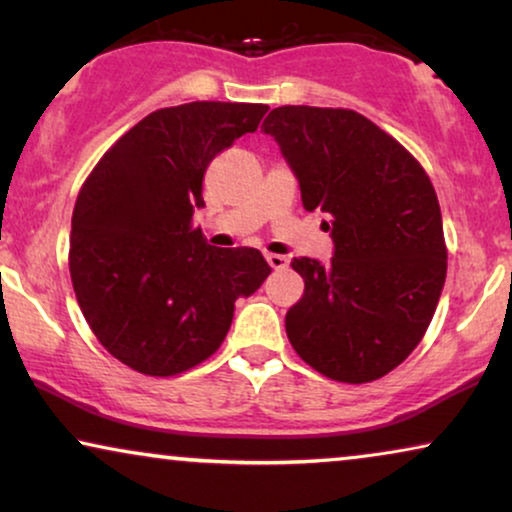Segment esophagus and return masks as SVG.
<instances>
[{"label":"esophagus","mask_w":512,"mask_h":512,"mask_svg":"<svg viewBox=\"0 0 512 512\" xmlns=\"http://www.w3.org/2000/svg\"><path fill=\"white\" fill-rule=\"evenodd\" d=\"M264 257H267L271 269H286L288 267V257L276 255V252H264Z\"/></svg>","instance_id":"obj_1"}]
</instances>
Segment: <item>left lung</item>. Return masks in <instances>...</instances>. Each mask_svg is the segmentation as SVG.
I'll return each instance as SVG.
<instances>
[{
	"instance_id": "left-lung-1",
	"label": "left lung",
	"mask_w": 512,
	"mask_h": 512,
	"mask_svg": "<svg viewBox=\"0 0 512 512\" xmlns=\"http://www.w3.org/2000/svg\"><path fill=\"white\" fill-rule=\"evenodd\" d=\"M300 181L304 210L331 215L333 257L290 262L304 278L286 314L302 361L338 383L397 368L428 331L446 278L437 193L413 155L361 113L281 106L264 120Z\"/></svg>"
}]
</instances>
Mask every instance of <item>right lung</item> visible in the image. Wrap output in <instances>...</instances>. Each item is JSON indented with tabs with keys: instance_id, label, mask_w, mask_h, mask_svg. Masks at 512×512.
<instances>
[{
	"instance_id": "add662e5",
	"label": "right lung",
	"mask_w": 512,
	"mask_h": 512,
	"mask_svg": "<svg viewBox=\"0 0 512 512\" xmlns=\"http://www.w3.org/2000/svg\"><path fill=\"white\" fill-rule=\"evenodd\" d=\"M264 103L193 101L160 108L108 148L73 210L70 278L77 304L115 359L177 375L222 345L238 297L271 267L255 248H215L193 229L217 153L255 132Z\"/></svg>"
}]
</instances>
